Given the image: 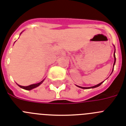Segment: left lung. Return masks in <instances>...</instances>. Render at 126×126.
Listing matches in <instances>:
<instances>
[{
    "label": "left lung",
    "instance_id": "1",
    "mask_svg": "<svg viewBox=\"0 0 126 126\" xmlns=\"http://www.w3.org/2000/svg\"><path fill=\"white\" fill-rule=\"evenodd\" d=\"M114 47H115V46H114ZM115 49L114 54H113V56H114V60H114V63H113V66H114V64H115V61H116L115 55ZM113 70H112V72H113ZM112 72H111V73H112ZM102 83H103V82H101V83H99V84H97V85H96V86H92V87H80V86H77V87H80V88H82V89H91V88H95V87H98V86H100V85H101V84H102Z\"/></svg>",
    "mask_w": 126,
    "mask_h": 126
}]
</instances>
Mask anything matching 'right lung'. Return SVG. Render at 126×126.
I'll use <instances>...</instances> for the list:
<instances>
[{"mask_svg": "<svg viewBox=\"0 0 126 126\" xmlns=\"http://www.w3.org/2000/svg\"><path fill=\"white\" fill-rule=\"evenodd\" d=\"M44 80H42V81L40 82L37 83V84H31V85H30V86H20V85H18V84H17V85H18V86H19V87H20L21 88H23V89H25V90L30 91V90H31V89H34V88H35V87H38V86H40V84L43 82Z\"/></svg>", "mask_w": 126, "mask_h": 126, "instance_id": "add662e5", "label": "right lung"}]
</instances>
